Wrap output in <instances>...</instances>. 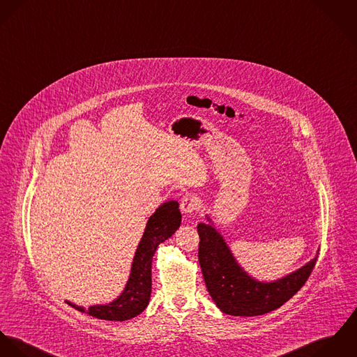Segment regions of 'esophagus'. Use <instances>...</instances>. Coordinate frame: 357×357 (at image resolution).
<instances>
[{
	"label": "esophagus",
	"mask_w": 357,
	"mask_h": 357,
	"mask_svg": "<svg viewBox=\"0 0 357 357\" xmlns=\"http://www.w3.org/2000/svg\"><path fill=\"white\" fill-rule=\"evenodd\" d=\"M201 208V199L196 196H185L181 201V211L186 215H192Z\"/></svg>",
	"instance_id": "obj_1"
}]
</instances>
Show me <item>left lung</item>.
<instances>
[{
	"mask_svg": "<svg viewBox=\"0 0 357 357\" xmlns=\"http://www.w3.org/2000/svg\"><path fill=\"white\" fill-rule=\"evenodd\" d=\"M197 231L198 261L205 286L218 308L227 315L257 317L277 310L304 286L317 264L315 257L286 277L259 282L238 266L225 239L212 225L199 223Z\"/></svg>",
	"mask_w": 357,
	"mask_h": 357,
	"instance_id": "obj_1",
	"label": "left lung"
}]
</instances>
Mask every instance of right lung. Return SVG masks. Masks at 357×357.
Returning <instances> with one entry per match:
<instances>
[{
    "label": "right lung",
    "instance_id": "add662e5",
    "mask_svg": "<svg viewBox=\"0 0 357 357\" xmlns=\"http://www.w3.org/2000/svg\"><path fill=\"white\" fill-rule=\"evenodd\" d=\"M182 215L178 201L160 205L149 218L145 233L137 248L130 278L119 297L107 305H91L87 310L68 303L71 307L90 317L102 320H127L139 315L151 300L152 259L161 242L171 237L181 226Z\"/></svg>",
    "mask_w": 357,
    "mask_h": 357
}]
</instances>
